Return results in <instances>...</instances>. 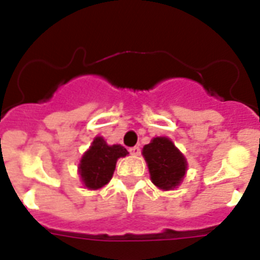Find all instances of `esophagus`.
Listing matches in <instances>:
<instances>
[{"instance_id": "obj_1", "label": "esophagus", "mask_w": 260, "mask_h": 260, "mask_svg": "<svg viewBox=\"0 0 260 260\" xmlns=\"http://www.w3.org/2000/svg\"><path fill=\"white\" fill-rule=\"evenodd\" d=\"M129 152L132 155H140L142 150H140V147H139V146H135V147H132V148H131Z\"/></svg>"}]
</instances>
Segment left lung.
<instances>
[{"label": "left lung", "instance_id": "obj_1", "mask_svg": "<svg viewBox=\"0 0 260 260\" xmlns=\"http://www.w3.org/2000/svg\"><path fill=\"white\" fill-rule=\"evenodd\" d=\"M148 163L151 181L159 189L170 190L181 183L186 173V160L167 138H155L143 148Z\"/></svg>", "mask_w": 260, "mask_h": 260}]
</instances>
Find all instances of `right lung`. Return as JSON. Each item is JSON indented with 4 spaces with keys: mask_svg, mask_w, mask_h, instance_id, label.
<instances>
[{
    "mask_svg": "<svg viewBox=\"0 0 260 260\" xmlns=\"http://www.w3.org/2000/svg\"><path fill=\"white\" fill-rule=\"evenodd\" d=\"M128 151L120 144L108 146L102 138L94 139L93 144L82 156L79 174L89 189H100L110 181L118 158L125 156Z\"/></svg>",
    "mask_w": 260,
    "mask_h": 260,
    "instance_id": "add662e5",
    "label": "right lung"
}]
</instances>
